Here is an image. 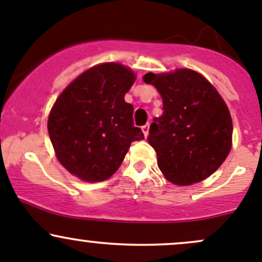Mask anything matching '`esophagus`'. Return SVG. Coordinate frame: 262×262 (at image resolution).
<instances>
[{
    "label": "esophagus",
    "mask_w": 262,
    "mask_h": 262,
    "mask_svg": "<svg viewBox=\"0 0 262 262\" xmlns=\"http://www.w3.org/2000/svg\"><path fill=\"white\" fill-rule=\"evenodd\" d=\"M142 130H143L144 137H147L148 133H149V124H146V125L142 126Z\"/></svg>",
    "instance_id": "34e87169"
}]
</instances>
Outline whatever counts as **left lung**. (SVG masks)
<instances>
[{
	"label": "left lung",
	"mask_w": 262,
	"mask_h": 262,
	"mask_svg": "<svg viewBox=\"0 0 262 262\" xmlns=\"http://www.w3.org/2000/svg\"><path fill=\"white\" fill-rule=\"evenodd\" d=\"M143 80L163 101L162 115L153 119L148 136L160 170L184 186L207 179L231 150L233 126L226 102L202 75L186 68L149 72Z\"/></svg>",
	"instance_id": "obj_1"
}]
</instances>
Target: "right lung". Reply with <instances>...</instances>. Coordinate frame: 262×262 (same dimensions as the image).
<instances>
[{"instance_id": "obj_1", "label": "right lung", "mask_w": 262, "mask_h": 262, "mask_svg": "<svg viewBox=\"0 0 262 262\" xmlns=\"http://www.w3.org/2000/svg\"><path fill=\"white\" fill-rule=\"evenodd\" d=\"M136 76L118 63L95 66L60 94L48 119L59 162L84 181L109 179L132 142L144 139L134 126V107L124 100Z\"/></svg>"}]
</instances>
